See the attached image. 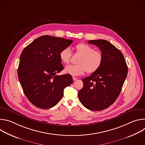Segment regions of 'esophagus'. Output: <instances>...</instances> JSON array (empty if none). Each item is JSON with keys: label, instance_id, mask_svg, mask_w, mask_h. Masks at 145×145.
Returning <instances> with one entry per match:
<instances>
[{"label": "esophagus", "instance_id": "1", "mask_svg": "<svg viewBox=\"0 0 145 145\" xmlns=\"http://www.w3.org/2000/svg\"><path fill=\"white\" fill-rule=\"evenodd\" d=\"M73 81H76V80H77V77H76L73 76Z\"/></svg>", "mask_w": 145, "mask_h": 145}]
</instances>
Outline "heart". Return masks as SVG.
<instances>
[{
    "instance_id": "obj_1",
    "label": "heart",
    "mask_w": 145,
    "mask_h": 145,
    "mask_svg": "<svg viewBox=\"0 0 145 145\" xmlns=\"http://www.w3.org/2000/svg\"><path fill=\"white\" fill-rule=\"evenodd\" d=\"M76 49V53L81 55L78 60V64L67 66L65 68L67 73L72 76H79L87 71L88 74H92L100 68L104 59L100 52L95 50L92 46L84 43L77 44ZM59 56L63 63H69L72 56L71 48L67 47L61 50Z\"/></svg>"
}]
</instances>
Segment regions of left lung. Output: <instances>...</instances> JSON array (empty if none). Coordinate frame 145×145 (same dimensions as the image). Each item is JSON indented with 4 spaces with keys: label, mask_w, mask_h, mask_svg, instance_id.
<instances>
[{
    "label": "left lung",
    "mask_w": 145,
    "mask_h": 145,
    "mask_svg": "<svg viewBox=\"0 0 145 145\" xmlns=\"http://www.w3.org/2000/svg\"><path fill=\"white\" fill-rule=\"evenodd\" d=\"M103 55L100 68L90 76L82 78L83 87L78 99L87 108L101 111L112 105L119 96L127 75L128 68L120 51L105 39L90 40Z\"/></svg>",
    "instance_id": "8db88e82"
}]
</instances>
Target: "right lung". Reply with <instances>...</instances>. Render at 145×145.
Masks as SVG:
<instances>
[{
  "mask_svg": "<svg viewBox=\"0 0 145 145\" xmlns=\"http://www.w3.org/2000/svg\"><path fill=\"white\" fill-rule=\"evenodd\" d=\"M72 42L43 35L33 40L20 54L18 78L25 95L37 107L48 109L56 106L63 97L64 88L73 82L71 74H57L64 69L59 52Z\"/></svg>",
  "mask_w": 145,
  "mask_h": 145,
  "instance_id": "add662e5",
  "label": "right lung"
}]
</instances>
